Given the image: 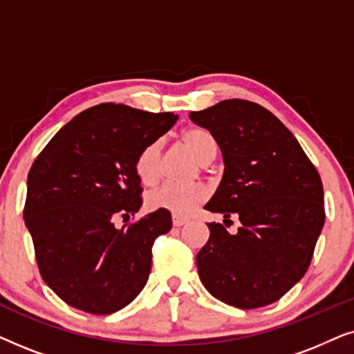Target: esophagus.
Segmentation results:
<instances>
[{
	"instance_id": "34e87169",
	"label": "esophagus",
	"mask_w": 354,
	"mask_h": 354,
	"mask_svg": "<svg viewBox=\"0 0 354 354\" xmlns=\"http://www.w3.org/2000/svg\"><path fill=\"white\" fill-rule=\"evenodd\" d=\"M187 222H188L187 219H182V217H178V216H172L174 227H182V225H185Z\"/></svg>"
}]
</instances>
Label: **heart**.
Segmentation results:
<instances>
[{
	"instance_id": "b5f03b06",
	"label": "heart",
	"mask_w": 354,
	"mask_h": 354,
	"mask_svg": "<svg viewBox=\"0 0 354 354\" xmlns=\"http://www.w3.org/2000/svg\"><path fill=\"white\" fill-rule=\"evenodd\" d=\"M182 142L190 149L198 161L209 162L216 158L217 142L205 129L192 127L182 133ZM161 167V142H153L140 151L135 161V172L143 185H153L159 177ZM206 188L200 183L178 185L164 183L148 195V206L151 209H166L174 216H188L205 201Z\"/></svg>"
}]
</instances>
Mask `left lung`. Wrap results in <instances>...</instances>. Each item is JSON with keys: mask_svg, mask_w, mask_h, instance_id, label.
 Instances as JSON below:
<instances>
[{"mask_svg": "<svg viewBox=\"0 0 354 354\" xmlns=\"http://www.w3.org/2000/svg\"><path fill=\"white\" fill-rule=\"evenodd\" d=\"M209 130L224 159V176L205 209L236 234L211 222L196 254L198 274L212 297L241 309L282 298L311 263L326 221L321 177L293 133L263 106L225 100L190 113Z\"/></svg>", "mask_w": 354, "mask_h": 354, "instance_id": "1", "label": "left lung"}]
</instances>
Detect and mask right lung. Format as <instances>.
Wrapping results in <instances>:
<instances>
[{"mask_svg": "<svg viewBox=\"0 0 354 354\" xmlns=\"http://www.w3.org/2000/svg\"><path fill=\"white\" fill-rule=\"evenodd\" d=\"M177 119L125 104L93 106L67 122L32 164L24 219L43 280L69 306L113 314L147 285L151 246L171 230V212L158 209L122 229L113 219L142 207L135 161Z\"/></svg>", "mask_w": 354, "mask_h": 354, "instance_id": "add662e5", "label": "right lung"}]
</instances>
